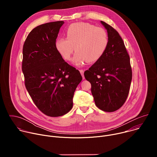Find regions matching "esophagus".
Here are the masks:
<instances>
[{"mask_svg":"<svg viewBox=\"0 0 157 157\" xmlns=\"http://www.w3.org/2000/svg\"><path fill=\"white\" fill-rule=\"evenodd\" d=\"M79 71H80L81 75H82V78H83V79H84V70H79Z\"/></svg>","mask_w":157,"mask_h":157,"instance_id":"1","label":"esophagus"}]
</instances>
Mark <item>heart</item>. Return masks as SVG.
<instances>
[{"mask_svg": "<svg viewBox=\"0 0 157 157\" xmlns=\"http://www.w3.org/2000/svg\"><path fill=\"white\" fill-rule=\"evenodd\" d=\"M65 38L56 40L55 47L58 54L66 61H70L75 51L73 61L81 66L86 61L94 63L104 53L109 43L106 31L94 25L78 22L70 25L65 31Z\"/></svg>", "mask_w": 157, "mask_h": 157, "instance_id": "1", "label": "heart"}]
</instances>
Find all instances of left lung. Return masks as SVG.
<instances>
[{"mask_svg":"<svg viewBox=\"0 0 157 157\" xmlns=\"http://www.w3.org/2000/svg\"><path fill=\"white\" fill-rule=\"evenodd\" d=\"M101 22L107 31L108 45L102 57L84 75L91 84V93L96 106L110 113L125 103L132 72L130 56L122 38L113 27L103 21Z\"/></svg>","mask_w":157,"mask_h":157,"instance_id":"1","label":"left lung"}]
</instances>
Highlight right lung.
Listing matches in <instances>:
<instances>
[{
	"instance_id": "right-lung-1",
	"label": "right lung",
	"mask_w": 157,
	"mask_h": 157,
	"mask_svg": "<svg viewBox=\"0 0 157 157\" xmlns=\"http://www.w3.org/2000/svg\"><path fill=\"white\" fill-rule=\"evenodd\" d=\"M63 24L57 21L35 27L23 47L21 70L26 89L38 109L50 117L63 116L72 109L74 93L82 80L79 71L56 50Z\"/></svg>"
}]
</instances>
